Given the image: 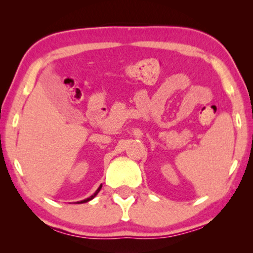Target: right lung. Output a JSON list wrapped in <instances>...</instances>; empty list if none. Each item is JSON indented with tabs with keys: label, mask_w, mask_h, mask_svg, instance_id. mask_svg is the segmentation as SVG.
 Returning <instances> with one entry per match:
<instances>
[{
	"label": "right lung",
	"mask_w": 253,
	"mask_h": 253,
	"mask_svg": "<svg viewBox=\"0 0 253 253\" xmlns=\"http://www.w3.org/2000/svg\"><path fill=\"white\" fill-rule=\"evenodd\" d=\"M101 188H102V186H99V188H98V189H97V190H96V191H95V194H94V195H91V196H90V197H88V198H86V199H84V201H81V202H78V203H79V204H81V203H86V202H89V201H90V199H92V198H94V197L96 196V195H97V194H98V191H99V190H101Z\"/></svg>",
	"instance_id": "1"
}]
</instances>
